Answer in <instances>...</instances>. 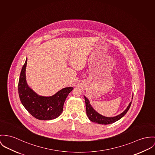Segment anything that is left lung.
<instances>
[{
    "label": "left lung",
    "instance_id": "1",
    "mask_svg": "<svg viewBox=\"0 0 155 155\" xmlns=\"http://www.w3.org/2000/svg\"><path fill=\"white\" fill-rule=\"evenodd\" d=\"M133 94L132 96V99H133ZM85 98V107H86V113L87 115L88 118L91 120V121L96 123L98 124H109L113 123L121 119L128 111L129 110L130 106H131V102L129 103V106L126 108V109L122 112L121 114L116 116L114 117H106L104 116L100 113H98L97 111H96L93 108V107L91 106V105L90 103V101L87 98H86L85 96H84Z\"/></svg>",
    "mask_w": 155,
    "mask_h": 155
}]
</instances>
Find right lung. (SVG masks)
<instances>
[{"label": "right lung", "mask_w": 155, "mask_h": 155, "mask_svg": "<svg viewBox=\"0 0 155 155\" xmlns=\"http://www.w3.org/2000/svg\"><path fill=\"white\" fill-rule=\"evenodd\" d=\"M26 64L27 58L22 67L18 83V93L22 105L37 119L48 120L57 118L61 114L65 99L73 87L64 88L49 97L38 95L26 82Z\"/></svg>", "instance_id": "right-lung-1"}]
</instances>
